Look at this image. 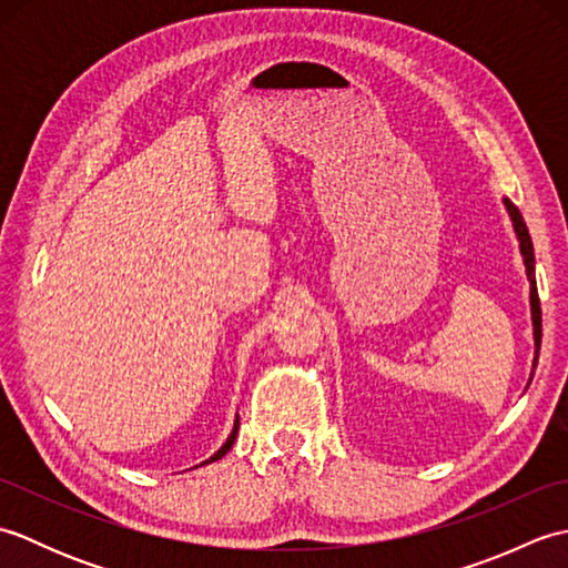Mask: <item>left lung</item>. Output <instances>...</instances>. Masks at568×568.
Masks as SVG:
<instances>
[{"mask_svg":"<svg viewBox=\"0 0 568 568\" xmlns=\"http://www.w3.org/2000/svg\"><path fill=\"white\" fill-rule=\"evenodd\" d=\"M503 204L510 214L515 236H517V241H520V253H523V263H525L527 281H529V310H532V329H535V361H532V368H535L537 358H539V344H541V307H539L537 281H535V248H532V239H529L527 224L523 220L520 210H517L508 197H503Z\"/></svg>","mask_w":568,"mask_h":568,"instance_id":"left-lung-1","label":"left lung"}]
</instances>
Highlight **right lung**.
I'll use <instances>...</instances> for the list:
<instances>
[{"label": "right lung", "instance_id": "1", "mask_svg": "<svg viewBox=\"0 0 568 568\" xmlns=\"http://www.w3.org/2000/svg\"><path fill=\"white\" fill-rule=\"evenodd\" d=\"M236 434H239V415H236V419H234V429H232V434H229V439L222 444V449L220 452H216L214 456H210L207 458V462H202V464H212V462H220V458L229 452V449H232V446H234V442H236ZM200 464V466H202Z\"/></svg>", "mask_w": 568, "mask_h": 568}]
</instances>
